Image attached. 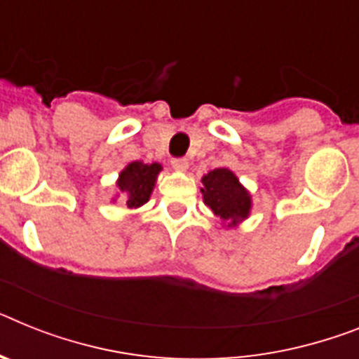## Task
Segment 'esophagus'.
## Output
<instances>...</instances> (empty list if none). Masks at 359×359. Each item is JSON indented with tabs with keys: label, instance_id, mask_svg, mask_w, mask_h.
I'll list each match as a JSON object with an SVG mask.
<instances>
[{
	"label": "esophagus",
	"instance_id": "34e87169",
	"mask_svg": "<svg viewBox=\"0 0 359 359\" xmlns=\"http://www.w3.org/2000/svg\"><path fill=\"white\" fill-rule=\"evenodd\" d=\"M188 158H173L171 161V165H173L175 170H179V171H186L188 170Z\"/></svg>",
	"mask_w": 359,
	"mask_h": 359
}]
</instances>
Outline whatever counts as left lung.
<instances>
[{"label": "left lung", "mask_w": 359, "mask_h": 359, "mask_svg": "<svg viewBox=\"0 0 359 359\" xmlns=\"http://www.w3.org/2000/svg\"><path fill=\"white\" fill-rule=\"evenodd\" d=\"M204 188H201L204 203L212 208L222 222L237 226L248 219L252 210V197L248 189L241 184L233 171L228 168H217L203 177Z\"/></svg>", "instance_id": "8db88e82"}]
</instances>
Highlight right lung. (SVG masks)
Returning a JSON list of instances; mask_svg holds the SVG:
<instances>
[{"label":"right lung","instance_id":"obj_1","mask_svg":"<svg viewBox=\"0 0 359 359\" xmlns=\"http://www.w3.org/2000/svg\"><path fill=\"white\" fill-rule=\"evenodd\" d=\"M161 171V164H156V162L144 164L140 161L131 162L120 171L116 188H118L120 195L126 197L128 208H140L149 201L153 188H155L156 177Z\"/></svg>","mask_w":359,"mask_h":359}]
</instances>
